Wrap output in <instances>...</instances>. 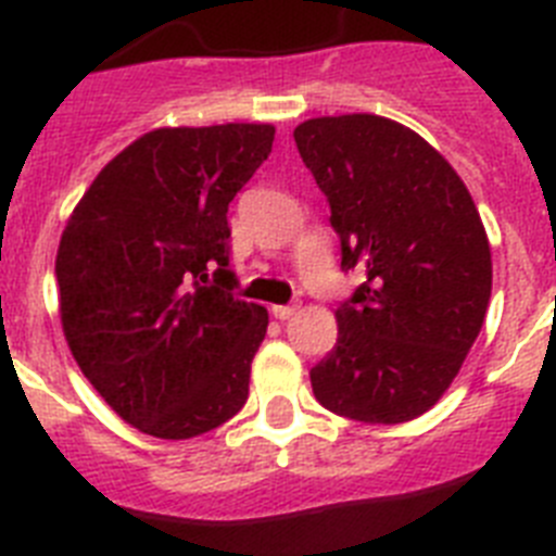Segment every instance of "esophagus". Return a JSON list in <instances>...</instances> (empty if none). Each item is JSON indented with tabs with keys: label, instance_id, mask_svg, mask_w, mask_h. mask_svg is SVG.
<instances>
[{
	"label": "esophagus",
	"instance_id": "esophagus-1",
	"mask_svg": "<svg viewBox=\"0 0 556 556\" xmlns=\"http://www.w3.org/2000/svg\"><path fill=\"white\" fill-rule=\"evenodd\" d=\"M294 312H298V308H294V306H273V317H275V320H289V317H292Z\"/></svg>",
	"mask_w": 556,
	"mask_h": 556
}]
</instances>
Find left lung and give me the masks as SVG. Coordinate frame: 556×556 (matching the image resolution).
I'll use <instances>...</instances> for the list:
<instances>
[{"instance_id": "1", "label": "left lung", "mask_w": 556, "mask_h": 556, "mask_svg": "<svg viewBox=\"0 0 556 556\" xmlns=\"http://www.w3.org/2000/svg\"><path fill=\"white\" fill-rule=\"evenodd\" d=\"M331 205L342 269L365 275L337 308L339 337L312 390L333 415L406 424L443 397L488 314L493 258L454 166L415 130L376 113L294 127Z\"/></svg>"}]
</instances>
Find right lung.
<instances>
[{"label": "right lung", "mask_w": 556, "mask_h": 556, "mask_svg": "<svg viewBox=\"0 0 556 556\" xmlns=\"http://www.w3.org/2000/svg\"><path fill=\"white\" fill-rule=\"evenodd\" d=\"M273 139V125L248 122L150 130L68 217L55 258L68 351L144 434L189 440L248 401L269 317L230 292L228 205Z\"/></svg>", "instance_id": "1"}]
</instances>
